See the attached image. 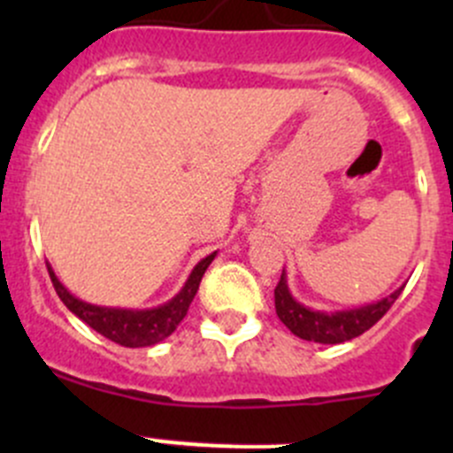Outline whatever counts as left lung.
Returning a JSON list of instances; mask_svg holds the SVG:
<instances>
[{
  "label": "left lung",
  "mask_w": 453,
  "mask_h": 453,
  "mask_svg": "<svg viewBox=\"0 0 453 453\" xmlns=\"http://www.w3.org/2000/svg\"><path fill=\"white\" fill-rule=\"evenodd\" d=\"M403 287L405 285H401L386 298L368 303L364 307L344 309V311H319V309L304 307L291 296L289 285H287V273L282 269L280 282L273 289V298H276L278 318L296 337L318 342V344H342V342L359 337L370 326H374L386 315L388 309L395 304Z\"/></svg>",
  "instance_id": "1"
}]
</instances>
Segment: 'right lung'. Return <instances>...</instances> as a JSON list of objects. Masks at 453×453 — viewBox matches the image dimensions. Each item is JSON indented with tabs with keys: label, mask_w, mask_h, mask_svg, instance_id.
I'll return each mask as SVG.
<instances>
[{
	"label": "right lung",
	"mask_w": 453,
	"mask_h": 453,
	"mask_svg": "<svg viewBox=\"0 0 453 453\" xmlns=\"http://www.w3.org/2000/svg\"><path fill=\"white\" fill-rule=\"evenodd\" d=\"M214 256H217V252L201 258L199 263L195 265L193 272H190L188 280L184 282L180 294H177L175 298L168 300V303L153 309H118L89 304L67 291V287L58 280L54 269L50 267V263L48 272L50 278H52V285L54 289H57L58 298L63 300V304H65L76 318L83 319L87 326H91L96 333L104 335L107 340L116 342V344L127 346V349H142V346H153L157 344V342L166 340V337L180 326V322L186 318V313H188V307L190 303H193L195 294H197L201 278H203L205 269L212 263Z\"/></svg>",
	"instance_id": "right-lung-1"
}]
</instances>
